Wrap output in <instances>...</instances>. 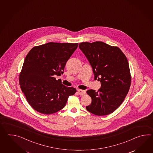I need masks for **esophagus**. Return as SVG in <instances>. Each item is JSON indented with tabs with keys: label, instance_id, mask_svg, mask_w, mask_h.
<instances>
[{
	"label": "esophagus",
	"instance_id": "34e87169",
	"mask_svg": "<svg viewBox=\"0 0 153 153\" xmlns=\"http://www.w3.org/2000/svg\"><path fill=\"white\" fill-rule=\"evenodd\" d=\"M77 91H78V94H80V95H81V96H83V95H84V94H86V91H85V90H83L78 89Z\"/></svg>",
	"mask_w": 153,
	"mask_h": 153
}]
</instances>
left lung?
I'll use <instances>...</instances> for the list:
<instances>
[{"label": "left lung", "instance_id": "obj_1", "mask_svg": "<svg viewBox=\"0 0 153 153\" xmlns=\"http://www.w3.org/2000/svg\"><path fill=\"white\" fill-rule=\"evenodd\" d=\"M79 47L91 65L94 80L101 83L97 92H86L92 102L86 108L98 116L111 114L123 103L130 89L131 78L127 58L119 48L102 42H81Z\"/></svg>", "mask_w": 153, "mask_h": 153}]
</instances>
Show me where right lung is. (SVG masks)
I'll return each mask as SVG.
<instances>
[{"instance_id":"obj_1","label":"right lung","mask_w":153,"mask_h":153,"mask_svg":"<svg viewBox=\"0 0 153 153\" xmlns=\"http://www.w3.org/2000/svg\"><path fill=\"white\" fill-rule=\"evenodd\" d=\"M78 43L50 42L34 46L26 56L20 73L21 90L32 107L40 113L53 114L65 106L75 88L67 87L55 75L63 73L66 62Z\"/></svg>"}]
</instances>
